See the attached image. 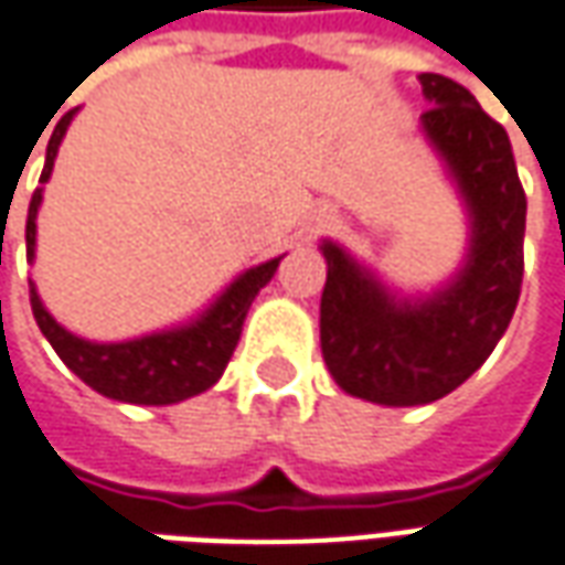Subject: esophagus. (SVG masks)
I'll list each match as a JSON object with an SVG mask.
<instances>
[{"label":"esophagus","instance_id":"34e87169","mask_svg":"<svg viewBox=\"0 0 565 565\" xmlns=\"http://www.w3.org/2000/svg\"><path fill=\"white\" fill-rule=\"evenodd\" d=\"M327 220H330V214H321V220H318V223H321V226H323V223H327Z\"/></svg>","mask_w":565,"mask_h":565}]
</instances>
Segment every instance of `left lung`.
Returning <instances> with one entry per match:
<instances>
[{
	"label": "left lung",
	"mask_w": 565,
	"mask_h": 565,
	"mask_svg": "<svg viewBox=\"0 0 565 565\" xmlns=\"http://www.w3.org/2000/svg\"><path fill=\"white\" fill-rule=\"evenodd\" d=\"M419 85L422 134L468 214L459 271L431 294H397L342 244H321L323 364L342 392L382 406L456 392L504 337L523 284L526 192L508 134L459 82L422 73Z\"/></svg>",
	"instance_id": "left-lung-1"
}]
</instances>
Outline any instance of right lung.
<instances>
[{
  "label": "right lung",
  "mask_w": 565,
  "mask_h": 565,
  "mask_svg": "<svg viewBox=\"0 0 565 565\" xmlns=\"http://www.w3.org/2000/svg\"><path fill=\"white\" fill-rule=\"evenodd\" d=\"M73 116H76V109H70L51 134L39 183H49L63 134L70 128ZM39 207H42V186L33 192L30 214H26V259L30 263L35 259ZM281 259L284 256H275L269 263H259L254 269L242 271L199 318L180 323V327L159 330V333L125 339V342H90V339L70 333L45 309L33 281H30V306H33V318L42 337L49 339L57 358L97 394L121 401V404H180L186 397L207 392L216 379L223 376L228 358L242 339L247 309L256 294L271 281Z\"/></svg>",
  "instance_id": "1"
}]
</instances>
